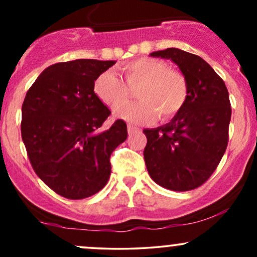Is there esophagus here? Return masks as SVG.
Wrapping results in <instances>:
<instances>
[{"label": "esophagus", "mask_w": 257, "mask_h": 257, "mask_svg": "<svg viewBox=\"0 0 257 257\" xmlns=\"http://www.w3.org/2000/svg\"><path fill=\"white\" fill-rule=\"evenodd\" d=\"M138 132H140V129H139L138 126H134V125H132V124L128 125V133L131 135L134 134V133H138Z\"/></svg>", "instance_id": "1"}]
</instances>
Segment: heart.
<instances>
[{
    "mask_svg": "<svg viewBox=\"0 0 257 257\" xmlns=\"http://www.w3.org/2000/svg\"><path fill=\"white\" fill-rule=\"evenodd\" d=\"M124 81L116 73L102 72L94 81V93L100 101L116 112L119 118L133 123L166 122L184 108L188 99V82L182 72L170 69L166 61L155 58H139L124 64L120 69ZM141 101L122 104L136 89ZM123 106H122L121 105Z\"/></svg>",
    "mask_w": 257,
    "mask_h": 257,
    "instance_id": "b5f03b06",
    "label": "heart"
}]
</instances>
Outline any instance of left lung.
Segmentation results:
<instances>
[{"instance_id":"obj_1","label":"left lung","mask_w":257,"mask_h":257,"mask_svg":"<svg viewBox=\"0 0 257 257\" xmlns=\"http://www.w3.org/2000/svg\"><path fill=\"white\" fill-rule=\"evenodd\" d=\"M173 60L188 82V99L166 125L145 129L144 158L156 184L178 192L202 186L228 144L231 102L225 82L198 55L178 48L151 53Z\"/></svg>"}]
</instances>
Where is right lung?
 <instances>
[{"mask_svg": "<svg viewBox=\"0 0 257 257\" xmlns=\"http://www.w3.org/2000/svg\"><path fill=\"white\" fill-rule=\"evenodd\" d=\"M113 64L77 59L52 65L23 102L22 139L31 166L67 199L87 198L105 187L111 153L128 137L122 119L100 131L111 111L94 93V81Z\"/></svg>", "mask_w": 257, "mask_h": 257, "instance_id": "add662e5", "label": "right lung"}]
</instances>
